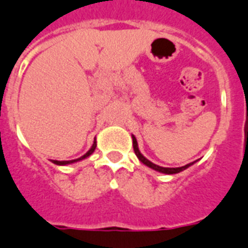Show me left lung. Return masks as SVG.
<instances>
[{"mask_svg": "<svg viewBox=\"0 0 248 248\" xmlns=\"http://www.w3.org/2000/svg\"><path fill=\"white\" fill-rule=\"evenodd\" d=\"M132 138H133V148H134L135 155L138 156V159L140 160L143 164H145V166L149 167V168L154 169V170H156V172L164 173V174H177V173L183 172L185 169L189 168L190 166H193L194 163L197 162V160H194V162L188 163V164H186V166H183V167H177V168H166V167L156 166V164H154L153 162H150L149 159H147V158H145V156L140 153V150H139V147H138V141H137V138H135L133 134H132Z\"/></svg>", "mask_w": 248, "mask_h": 248, "instance_id": "1", "label": "left lung"}]
</instances>
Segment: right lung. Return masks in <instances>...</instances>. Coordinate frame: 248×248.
Returning <instances> with one entry per match:
<instances>
[{"mask_svg": "<svg viewBox=\"0 0 248 248\" xmlns=\"http://www.w3.org/2000/svg\"><path fill=\"white\" fill-rule=\"evenodd\" d=\"M95 148H96V140H94V143H93L92 148H90V149H89L88 152H86V153L84 154V155L80 156V158H78V159H73V160H51V162L54 163V164H58V166H67V164H71V163L80 162V160L86 159V158H88V156L92 155V154L94 153Z\"/></svg>", "mask_w": 248, "mask_h": 248, "instance_id": "1", "label": "right lung"}]
</instances>
